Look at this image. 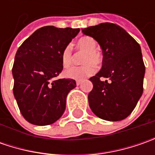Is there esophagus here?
Returning a JSON list of instances; mask_svg holds the SVG:
<instances>
[{
	"instance_id": "1",
	"label": "esophagus",
	"mask_w": 155,
	"mask_h": 155,
	"mask_svg": "<svg viewBox=\"0 0 155 155\" xmlns=\"http://www.w3.org/2000/svg\"><path fill=\"white\" fill-rule=\"evenodd\" d=\"M76 84H77V85H80L81 84H82V81H79V80L76 81Z\"/></svg>"
}]
</instances>
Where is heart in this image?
I'll list each match as a JSON object with an SVG mask.
<instances>
[{"mask_svg": "<svg viewBox=\"0 0 155 155\" xmlns=\"http://www.w3.org/2000/svg\"><path fill=\"white\" fill-rule=\"evenodd\" d=\"M77 49L79 51H84L81 66H73L64 71V76L67 78L75 80H84L88 77L92 76L96 71V65H100L103 62V57L97 51V41L90 36H84L77 41ZM61 62L64 68L69 67L72 62V50L71 45H66L61 52Z\"/></svg>", "mask_w": 155, "mask_h": 155, "instance_id": "heart-1", "label": "heart"}]
</instances>
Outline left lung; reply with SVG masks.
Returning a JSON list of instances; mask_svg holds the SVG:
<instances>
[{
    "label": "left lung",
    "mask_w": 155,
    "mask_h": 155,
    "mask_svg": "<svg viewBox=\"0 0 155 155\" xmlns=\"http://www.w3.org/2000/svg\"><path fill=\"white\" fill-rule=\"evenodd\" d=\"M92 37L103 51V66L90 78L93 89L88 95L93 113L106 121H121L135 108L143 92L145 65L140 45L123 28L101 23L82 29ZM105 77L106 81L101 78Z\"/></svg>",
    "instance_id": "obj_1"
}]
</instances>
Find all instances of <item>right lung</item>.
I'll return each instance as SVG.
<instances>
[{"mask_svg": "<svg viewBox=\"0 0 155 155\" xmlns=\"http://www.w3.org/2000/svg\"><path fill=\"white\" fill-rule=\"evenodd\" d=\"M79 31L43 27L19 47L12 69L13 91L21 115L28 122L50 125L63 115L66 97L76 87V81L57 78L63 70L61 52Z\"/></svg>", "mask_w": 155, "mask_h": 155, "instance_id": "right-lung-1", "label": "right lung"}]
</instances>
